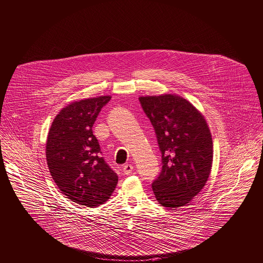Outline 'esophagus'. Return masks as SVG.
<instances>
[{"instance_id":"1","label":"esophagus","mask_w":263,"mask_h":263,"mask_svg":"<svg viewBox=\"0 0 263 263\" xmlns=\"http://www.w3.org/2000/svg\"><path fill=\"white\" fill-rule=\"evenodd\" d=\"M133 169H134V167H133L132 164H125V165L123 166V172H124L125 174H127V176H129V174L132 173Z\"/></svg>"}]
</instances>
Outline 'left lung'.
<instances>
[{
    "label": "left lung",
    "instance_id": "left-lung-1",
    "mask_svg": "<svg viewBox=\"0 0 263 263\" xmlns=\"http://www.w3.org/2000/svg\"><path fill=\"white\" fill-rule=\"evenodd\" d=\"M161 152L162 169L152 189L168 209L189 203L204 187L212 169L213 139L203 116L177 95L139 97Z\"/></svg>",
    "mask_w": 263,
    "mask_h": 263
}]
</instances>
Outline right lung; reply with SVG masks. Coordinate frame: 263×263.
I'll return each mask as SVG.
<instances>
[{"instance_id": "add662e5", "label": "right lung", "mask_w": 263, "mask_h": 263, "mask_svg": "<svg viewBox=\"0 0 263 263\" xmlns=\"http://www.w3.org/2000/svg\"><path fill=\"white\" fill-rule=\"evenodd\" d=\"M110 96L84 99L63 108L53 120L46 142L51 177L71 201L97 208L109 199L118 174L102 157L93 125Z\"/></svg>"}]
</instances>
